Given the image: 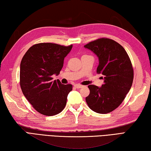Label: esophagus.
<instances>
[{
	"instance_id": "34e87169",
	"label": "esophagus",
	"mask_w": 151,
	"mask_h": 151,
	"mask_svg": "<svg viewBox=\"0 0 151 151\" xmlns=\"http://www.w3.org/2000/svg\"><path fill=\"white\" fill-rule=\"evenodd\" d=\"M75 87H76V88H83V86L81 85V84H76Z\"/></svg>"
}]
</instances>
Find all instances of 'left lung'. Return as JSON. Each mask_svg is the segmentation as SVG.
<instances>
[{
    "label": "left lung",
    "instance_id": "left-lung-1",
    "mask_svg": "<svg viewBox=\"0 0 151 151\" xmlns=\"http://www.w3.org/2000/svg\"><path fill=\"white\" fill-rule=\"evenodd\" d=\"M84 47L99 58L97 73L101 74L104 79L101 88L88 86L90 93L86 98L87 104L96 113L111 112L122 104L133 84L131 61L124 47L111 39L98 38Z\"/></svg>",
    "mask_w": 151,
    "mask_h": 151
}]
</instances>
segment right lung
<instances>
[{
    "mask_svg": "<svg viewBox=\"0 0 151 151\" xmlns=\"http://www.w3.org/2000/svg\"><path fill=\"white\" fill-rule=\"evenodd\" d=\"M72 48L54 43H39L31 46L20 63V85L24 96L34 109L46 116L62 111L67 102L71 84L53 81L52 76L58 75L64 58Z\"/></svg>",
    "mask_w": 151,
    "mask_h": 151,
    "instance_id": "1",
    "label": "right lung"
}]
</instances>
